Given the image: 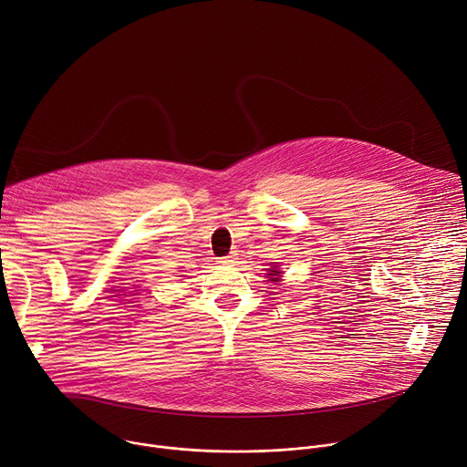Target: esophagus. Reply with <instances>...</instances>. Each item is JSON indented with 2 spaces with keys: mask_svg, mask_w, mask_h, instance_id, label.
I'll list each match as a JSON object with an SVG mask.
<instances>
[{
  "mask_svg": "<svg viewBox=\"0 0 467 467\" xmlns=\"http://www.w3.org/2000/svg\"><path fill=\"white\" fill-rule=\"evenodd\" d=\"M222 262H223V264H233L234 260H233V256H225Z\"/></svg>",
  "mask_w": 467,
  "mask_h": 467,
  "instance_id": "34e87169",
  "label": "esophagus"
}]
</instances>
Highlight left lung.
Returning a JSON list of instances; mask_svg holds the SVG:
<instances>
[{
  "mask_svg": "<svg viewBox=\"0 0 467 467\" xmlns=\"http://www.w3.org/2000/svg\"><path fill=\"white\" fill-rule=\"evenodd\" d=\"M268 272H270V274H268V279H270L272 283H279V281H281V274H283V272L279 270V265H275V268H270Z\"/></svg>",
  "mask_w": 467,
  "mask_h": 467,
  "instance_id": "8db88e82",
  "label": "left lung"
}]
</instances>
